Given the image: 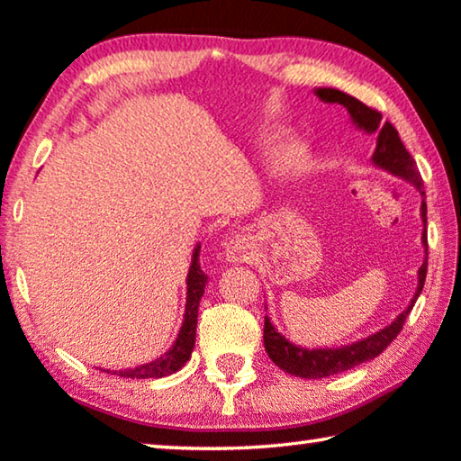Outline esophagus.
<instances>
[{
  "label": "esophagus",
  "mask_w": 461,
  "mask_h": 461,
  "mask_svg": "<svg viewBox=\"0 0 461 461\" xmlns=\"http://www.w3.org/2000/svg\"><path fill=\"white\" fill-rule=\"evenodd\" d=\"M248 248H250V244H248V238L246 236H233L230 240L228 248H225V257H228L230 262H242L246 258L248 254Z\"/></svg>",
  "instance_id": "34e87169"
}]
</instances>
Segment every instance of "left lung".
I'll list each match as a JSON object with an SVG mask.
<instances>
[{
	"label": "left lung",
	"instance_id": "8db88e82",
	"mask_svg": "<svg viewBox=\"0 0 461 461\" xmlns=\"http://www.w3.org/2000/svg\"><path fill=\"white\" fill-rule=\"evenodd\" d=\"M316 94L326 102H339V104L345 106L350 113L357 125L367 131V133H377L374 162L377 166L385 167V170H390L392 174H396V176L411 180L412 185L419 188L420 194H425V191H422L425 186H422V178H420L419 167H416V162L404 148V143L400 141L396 127H393L390 121L382 122V113L367 104H363V102L357 100L355 96H348V94L340 90H332V87H322V90H318ZM420 211H422V221L427 225L425 201H422ZM422 242H425V246H429L427 228H425V233H422ZM425 279H427V260L422 262V267L419 270V287H416V294L412 297V303L408 305V310L402 312L390 326L384 328V330H379L377 334L367 336L365 340L355 342V345H348V347L318 348V350L299 348L295 345H291L285 336L276 332L273 324H270V320L265 318L267 355L275 365H279L285 374H291L303 379L330 377L336 374H342V371H347L350 367H355V365H361L363 361L374 359V357H377L379 353H384V350L392 345V340L402 332L408 313H411V310L414 308L416 297L420 295Z\"/></svg>",
	"mask_w": 461,
	"mask_h": 461
}]
</instances>
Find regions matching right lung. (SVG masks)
Masks as SVG:
<instances>
[{"mask_svg":"<svg viewBox=\"0 0 461 461\" xmlns=\"http://www.w3.org/2000/svg\"><path fill=\"white\" fill-rule=\"evenodd\" d=\"M201 246L194 248L193 265L186 276V310H185V322L178 332V339L174 342L172 348L164 353L159 359L139 365L133 369L125 371H113L114 375L131 377V379H148V377H166L176 374L180 367H185L186 361L191 359V353L194 348V336H196V316H199V303L204 294V283H207V275L203 273L199 262Z\"/></svg>","mask_w":461,"mask_h":461,"instance_id":"obj_1","label":"right lung"}]
</instances>
